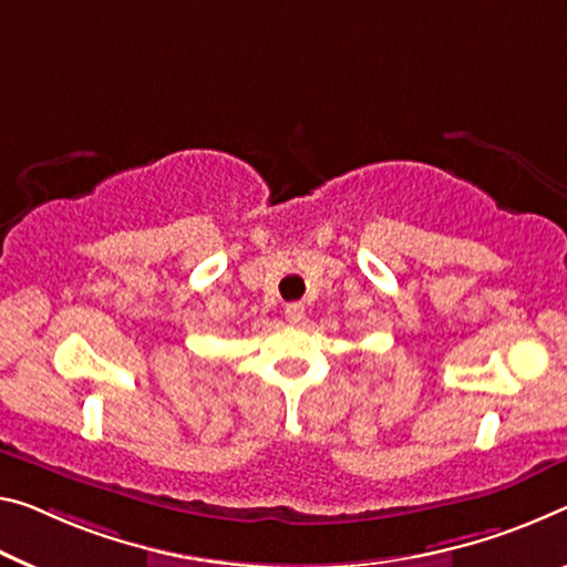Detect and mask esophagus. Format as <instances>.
<instances>
[{
  "instance_id": "esophagus-1",
  "label": "esophagus",
  "mask_w": 567,
  "mask_h": 567,
  "mask_svg": "<svg viewBox=\"0 0 567 567\" xmlns=\"http://www.w3.org/2000/svg\"><path fill=\"white\" fill-rule=\"evenodd\" d=\"M284 313H286V319L291 321V324H301L303 317H307V311H303V303H299V301H293V303H286Z\"/></svg>"
}]
</instances>
